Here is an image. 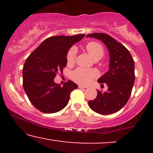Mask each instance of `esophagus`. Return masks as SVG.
<instances>
[{
  "mask_svg": "<svg viewBox=\"0 0 153 153\" xmlns=\"http://www.w3.org/2000/svg\"><path fill=\"white\" fill-rule=\"evenodd\" d=\"M79 88H88V86H85V85H78Z\"/></svg>",
  "mask_w": 153,
  "mask_h": 153,
  "instance_id": "obj_1",
  "label": "esophagus"
}]
</instances>
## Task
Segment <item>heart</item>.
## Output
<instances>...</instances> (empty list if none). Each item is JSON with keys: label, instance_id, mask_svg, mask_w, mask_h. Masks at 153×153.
I'll return each mask as SVG.
<instances>
[{"label": "heart", "instance_id": "1", "mask_svg": "<svg viewBox=\"0 0 153 153\" xmlns=\"http://www.w3.org/2000/svg\"><path fill=\"white\" fill-rule=\"evenodd\" d=\"M87 52L94 59L101 58L103 54V48L101 44L96 42H91L85 46ZM77 51L75 47H71L67 53V62L72 65L75 62L76 58ZM99 73L95 70H86L83 68H78L73 71L72 78L75 82L81 85H86L91 82L93 79L97 78Z\"/></svg>", "mask_w": 153, "mask_h": 153}]
</instances>
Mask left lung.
I'll list each match as a JSON object with an SVG mask.
<instances>
[{"instance_id": "obj_1", "label": "left lung", "mask_w": 153, "mask_h": 153, "mask_svg": "<svg viewBox=\"0 0 153 153\" xmlns=\"http://www.w3.org/2000/svg\"><path fill=\"white\" fill-rule=\"evenodd\" d=\"M87 36L101 40L110 54L109 71L98 80L101 85H108V91L98 90L96 98L89 101L88 105L100 114H111L125 106L130 97L135 79L134 59L129 50L109 35L94 33Z\"/></svg>"}]
</instances>
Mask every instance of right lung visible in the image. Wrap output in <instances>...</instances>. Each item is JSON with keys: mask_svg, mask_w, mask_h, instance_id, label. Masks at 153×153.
Segmentation results:
<instances>
[{"mask_svg": "<svg viewBox=\"0 0 153 153\" xmlns=\"http://www.w3.org/2000/svg\"><path fill=\"white\" fill-rule=\"evenodd\" d=\"M84 36H50L27 57L23 68V86L36 109L46 114L56 113L68 105L71 92L78 85L68 80L61 87L54 82V78L66 67L70 47Z\"/></svg>", "mask_w": 153, "mask_h": 153, "instance_id": "1", "label": "right lung"}]
</instances>
